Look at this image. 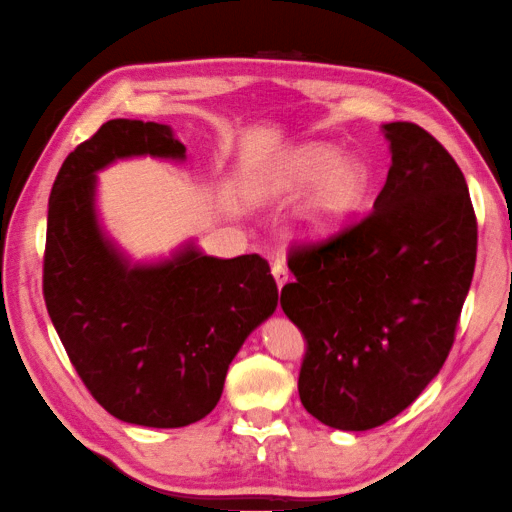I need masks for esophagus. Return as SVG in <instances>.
I'll use <instances>...</instances> for the list:
<instances>
[{
    "instance_id": "1",
    "label": "esophagus",
    "mask_w": 512,
    "mask_h": 512,
    "mask_svg": "<svg viewBox=\"0 0 512 512\" xmlns=\"http://www.w3.org/2000/svg\"><path fill=\"white\" fill-rule=\"evenodd\" d=\"M272 276H274V281H276V286H279V290L286 286L288 279H290L286 265H283V263H274L272 265Z\"/></svg>"
}]
</instances>
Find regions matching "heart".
I'll use <instances>...</instances> for the list:
<instances>
[{
  "instance_id": "heart-1",
  "label": "heart",
  "mask_w": 512,
  "mask_h": 512,
  "mask_svg": "<svg viewBox=\"0 0 512 512\" xmlns=\"http://www.w3.org/2000/svg\"><path fill=\"white\" fill-rule=\"evenodd\" d=\"M308 192L292 215V236L324 242L338 236L363 208L372 188V170L326 142H306L265 163L249 181L254 201H283Z\"/></svg>"
}]
</instances>
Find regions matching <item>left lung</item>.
<instances>
[{"instance_id": "1", "label": "left lung", "mask_w": 512, "mask_h": 512, "mask_svg": "<svg viewBox=\"0 0 512 512\" xmlns=\"http://www.w3.org/2000/svg\"><path fill=\"white\" fill-rule=\"evenodd\" d=\"M392 165L374 211L290 254L281 308L308 342L299 399L340 431L381 426L445 365L476 263L463 172L431 133L381 127Z\"/></svg>"}]
</instances>
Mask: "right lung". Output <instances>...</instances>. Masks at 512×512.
Instances as JSON below:
<instances>
[{
  "instance_id": "add662e5",
  "label": "right lung",
  "mask_w": 512,
  "mask_h": 512,
  "mask_svg": "<svg viewBox=\"0 0 512 512\" xmlns=\"http://www.w3.org/2000/svg\"><path fill=\"white\" fill-rule=\"evenodd\" d=\"M140 156L181 163L186 147L167 124L120 117L65 158L49 195L43 290L90 395L122 422L179 429L217 406L279 290L261 256H206L192 238L133 261L99 220L97 174Z\"/></svg>"
}]
</instances>
